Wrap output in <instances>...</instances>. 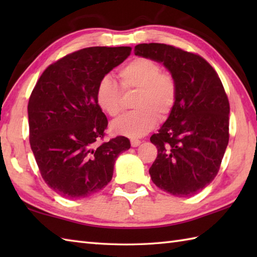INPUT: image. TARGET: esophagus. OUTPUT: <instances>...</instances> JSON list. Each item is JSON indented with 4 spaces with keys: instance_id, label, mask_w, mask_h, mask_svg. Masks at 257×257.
Listing matches in <instances>:
<instances>
[{
    "instance_id": "esophagus-1",
    "label": "esophagus",
    "mask_w": 257,
    "mask_h": 257,
    "mask_svg": "<svg viewBox=\"0 0 257 257\" xmlns=\"http://www.w3.org/2000/svg\"><path fill=\"white\" fill-rule=\"evenodd\" d=\"M130 143H132V147L136 148V147H138L141 144V141L138 140V139H132V141H130Z\"/></svg>"
}]
</instances>
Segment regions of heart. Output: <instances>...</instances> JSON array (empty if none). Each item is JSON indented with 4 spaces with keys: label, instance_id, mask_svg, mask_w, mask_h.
<instances>
[{
    "label": "heart",
    "instance_id": "1",
    "mask_svg": "<svg viewBox=\"0 0 257 257\" xmlns=\"http://www.w3.org/2000/svg\"><path fill=\"white\" fill-rule=\"evenodd\" d=\"M123 90H137L136 110L123 114L111 124L114 134L138 138L155 128L157 119H166L176 105L178 87L173 76L161 72V66L149 58H136L119 70ZM96 102L110 117L121 111V90L111 76L98 81Z\"/></svg>",
    "mask_w": 257,
    "mask_h": 257
}]
</instances>
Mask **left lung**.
Here are the masks:
<instances>
[{
  "label": "left lung",
  "mask_w": 257,
  "mask_h": 257,
  "mask_svg": "<svg viewBox=\"0 0 257 257\" xmlns=\"http://www.w3.org/2000/svg\"><path fill=\"white\" fill-rule=\"evenodd\" d=\"M135 55L161 63L177 81L176 105L151 136L158 156L152 182L172 195H194L219 172L228 144V103L216 72L204 58L171 45L139 44Z\"/></svg>",
  "instance_id": "1"
}]
</instances>
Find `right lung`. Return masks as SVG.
I'll return each instance as SVG.
<instances>
[{
    "mask_svg": "<svg viewBox=\"0 0 257 257\" xmlns=\"http://www.w3.org/2000/svg\"><path fill=\"white\" fill-rule=\"evenodd\" d=\"M132 47H88L48 66L30 97V144L46 184L63 198L81 199L110 182L114 161L130 148L125 137L96 147L108 120L98 107V81Z\"/></svg>",
    "mask_w": 257,
    "mask_h": 257,
    "instance_id": "right-lung-1",
    "label": "right lung"
}]
</instances>
